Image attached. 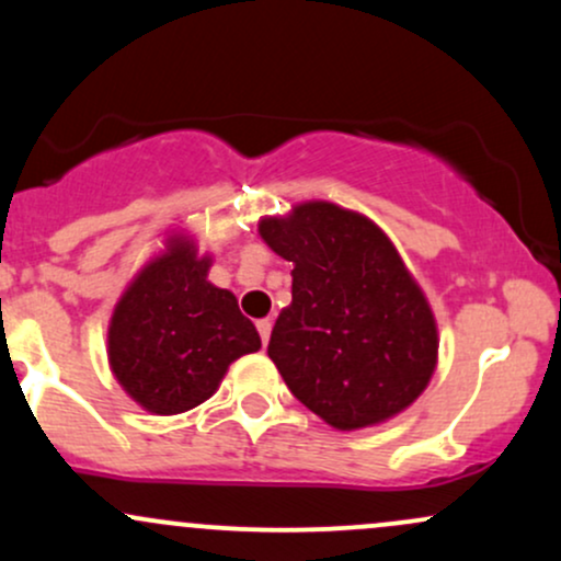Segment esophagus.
Masks as SVG:
<instances>
[{
	"label": "esophagus",
	"instance_id": "obj_1",
	"mask_svg": "<svg viewBox=\"0 0 561 561\" xmlns=\"http://www.w3.org/2000/svg\"><path fill=\"white\" fill-rule=\"evenodd\" d=\"M255 327H259L261 343H263V345H268V337H272V321H268V319H261L259 324H255Z\"/></svg>",
	"mask_w": 561,
	"mask_h": 561
}]
</instances>
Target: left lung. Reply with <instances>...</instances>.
I'll return each instance as SVG.
<instances>
[{
    "label": "left lung",
    "instance_id": "8db88e82",
    "mask_svg": "<svg viewBox=\"0 0 561 561\" xmlns=\"http://www.w3.org/2000/svg\"><path fill=\"white\" fill-rule=\"evenodd\" d=\"M259 231L293 263V302L268 340L289 392L337 430L414 403L435 371L437 330L382 229L332 203H302Z\"/></svg>",
    "mask_w": 561,
    "mask_h": 561
}]
</instances>
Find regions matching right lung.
I'll use <instances>...</instances> for the list:
<instances>
[{"label":"right lung","mask_w":561,"mask_h":561,"mask_svg":"<svg viewBox=\"0 0 561 561\" xmlns=\"http://www.w3.org/2000/svg\"><path fill=\"white\" fill-rule=\"evenodd\" d=\"M210 259L171 240L115 306L107 356L113 375L152 414H182L214 396L229 364L261 337L229 289L208 282Z\"/></svg>","instance_id":"obj_1"}]
</instances>
